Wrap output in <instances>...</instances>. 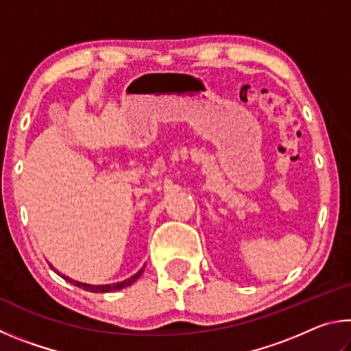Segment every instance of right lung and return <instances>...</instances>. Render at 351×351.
<instances>
[{
	"instance_id": "right-lung-1",
	"label": "right lung",
	"mask_w": 351,
	"mask_h": 351,
	"mask_svg": "<svg viewBox=\"0 0 351 351\" xmlns=\"http://www.w3.org/2000/svg\"><path fill=\"white\" fill-rule=\"evenodd\" d=\"M51 268L54 269V266L51 265ZM144 268H145V266H144ZM144 268L139 269L138 272H136L134 276H132V277H130V278H125V280H123V282L110 283V285H90V283H82V282L73 280V278L68 277V276H63V274H60V272H58L57 269H54V271H56L57 274L60 276L62 278H64V280H66V282L73 283V285H75V287H79V288L85 289V291H91V293H110V291H117V289L127 288V287H130V285H133V283H134L136 280H138V278L142 276V272H144Z\"/></svg>"
}]
</instances>
